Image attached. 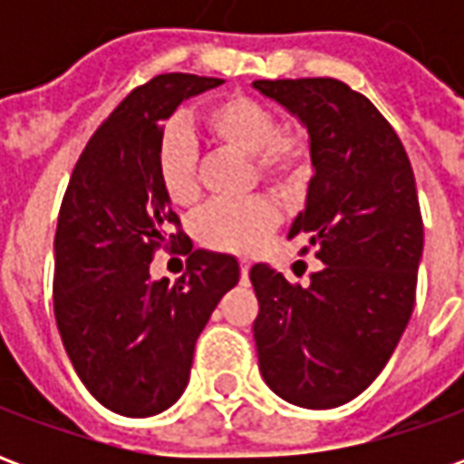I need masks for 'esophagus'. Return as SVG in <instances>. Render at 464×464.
<instances>
[{"label":"esophagus","instance_id":"1","mask_svg":"<svg viewBox=\"0 0 464 464\" xmlns=\"http://www.w3.org/2000/svg\"><path fill=\"white\" fill-rule=\"evenodd\" d=\"M248 271H251V263L241 261V283H243V285L248 283Z\"/></svg>","mask_w":464,"mask_h":464}]
</instances>
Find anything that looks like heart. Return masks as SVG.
Returning a JSON list of instances; mask_svg holds the SVG:
<instances>
[{"label":"heart","instance_id":"b5f03b06","mask_svg":"<svg viewBox=\"0 0 464 464\" xmlns=\"http://www.w3.org/2000/svg\"><path fill=\"white\" fill-rule=\"evenodd\" d=\"M203 129L216 146L253 159L256 176L278 191H291L303 181L311 159V141L303 129H278V119L251 96H228L203 114ZM156 173L166 198L179 208H191L201 196L198 153L191 136L169 129L159 141ZM278 226V208L268 198L216 203L196 218V238L221 253H253Z\"/></svg>","mask_w":464,"mask_h":464}]
</instances>
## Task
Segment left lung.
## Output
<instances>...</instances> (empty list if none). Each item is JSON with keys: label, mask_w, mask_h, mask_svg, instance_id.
<instances>
[{"label": "left lung", "mask_w": 464, "mask_h": 464, "mask_svg": "<svg viewBox=\"0 0 464 464\" xmlns=\"http://www.w3.org/2000/svg\"><path fill=\"white\" fill-rule=\"evenodd\" d=\"M263 96L305 126L313 179L288 238L305 236L325 268L291 285L256 263L253 338L266 385L293 405L358 398L408 328L422 258L415 173L395 129L338 79H261Z\"/></svg>", "instance_id": "left-lung-1"}]
</instances>
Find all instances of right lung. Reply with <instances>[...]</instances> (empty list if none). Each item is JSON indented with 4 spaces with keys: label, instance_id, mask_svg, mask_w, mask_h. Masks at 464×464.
<instances>
[{
    "label": "right lung",
    "instance_id": "obj_1",
    "mask_svg": "<svg viewBox=\"0 0 464 464\" xmlns=\"http://www.w3.org/2000/svg\"><path fill=\"white\" fill-rule=\"evenodd\" d=\"M193 74L153 76L116 106L72 173L54 236L56 328L76 375L104 408L149 418L181 398L193 348L241 278L228 253L196 248L166 198L156 153L163 121L221 86ZM182 246L189 271L173 286L148 273L152 251Z\"/></svg>",
    "mask_w": 464,
    "mask_h": 464
}]
</instances>
